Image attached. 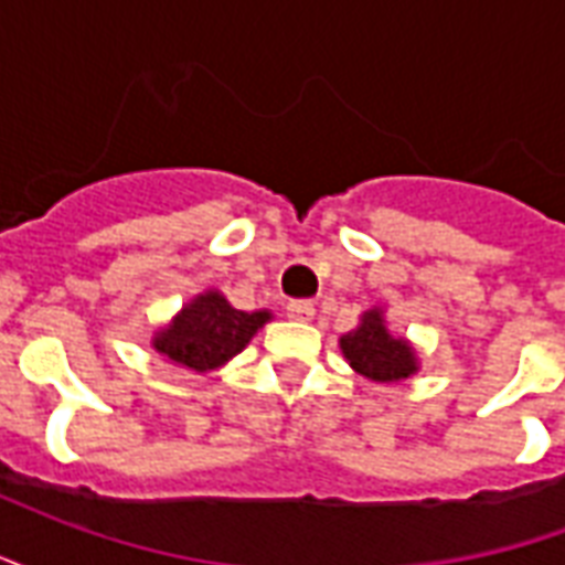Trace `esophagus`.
I'll return each mask as SVG.
<instances>
[{
	"label": "esophagus",
	"mask_w": 565,
	"mask_h": 565,
	"mask_svg": "<svg viewBox=\"0 0 565 565\" xmlns=\"http://www.w3.org/2000/svg\"><path fill=\"white\" fill-rule=\"evenodd\" d=\"M287 318L311 320L315 318V302H308V299H294V302H287Z\"/></svg>",
	"instance_id": "obj_1"
}]
</instances>
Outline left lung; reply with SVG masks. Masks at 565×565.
Instances as JSON below:
<instances>
[{"mask_svg":"<svg viewBox=\"0 0 565 565\" xmlns=\"http://www.w3.org/2000/svg\"><path fill=\"white\" fill-rule=\"evenodd\" d=\"M342 356L356 375L375 384H399L420 369L415 344L387 327L384 306H372L360 315L354 330L339 339Z\"/></svg>","mask_w":565,"mask_h":565,"instance_id":"8db88e82","label":"left lung"}]
</instances>
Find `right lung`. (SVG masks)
I'll use <instances>...</instances> for the list:
<instances>
[{"mask_svg":"<svg viewBox=\"0 0 565 565\" xmlns=\"http://www.w3.org/2000/svg\"><path fill=\"white\" fill-rule=\"evenodd\" d=\"M269 320V308L242 311L233 308L221 290L209 287L184 302L169 323L153 330L150 348L174 366L202 375L226 366L235 354H242Z\"/></svg>","mask_w":565,"mask_h":565,"instance_id":"add662e5","label":"right lung"}]
</instances>
